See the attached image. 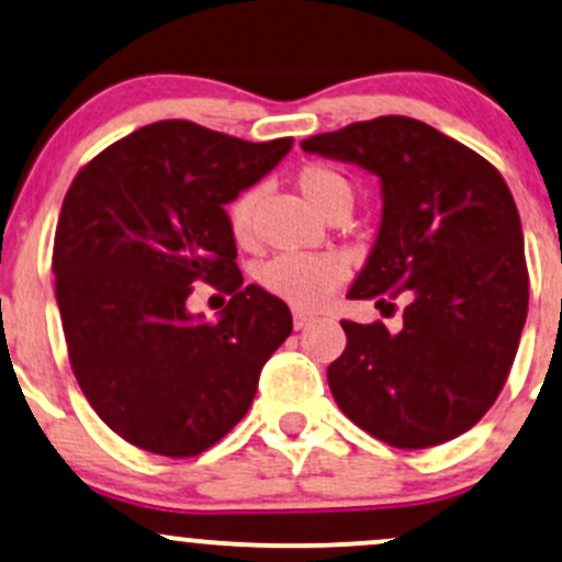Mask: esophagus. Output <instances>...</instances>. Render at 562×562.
<instances>
[{
	"label": "esophagus",
	"mask_w": 562,
	"mask_h": 562,
	"mask_svg": "<svg viewBox=\"0 0 562 562\" xmlns=\"http://www.w3.org/2000/svg\"><path fill=\"white\" fill-rule=\"evenodd\" d=\"M292 318H294V329H305V326L311 324L315 315L307 313V311H294Z\"/></svg>",
	"instance_id": "34e87169"
}]
</instances>
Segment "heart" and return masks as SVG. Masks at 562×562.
<instances>
[{
    "instance_id": "heart-1",
    "label": "heart",
    "mask_w": 562,
    "mask_h": 562,
    "mask_svg": "<svg viewBox=\"0 0 562 562\" xmlns=\"http://www.w3.org/2000/svg\"><path fill=\"white\" fill-rule=\"evenodd\" d=\"M297 186L318 212L329 214L337 204L352 201L348 178L329 164H305L297 172ZM260 191L244 188L225 206V223L231 238L238 247H247L255 231V210ZM350 276V265L337 251H318V255H279L262 262L257 270V281L270 297L286 302L297 311H315L337 292Z\"/></svg>"
}]
</instances>
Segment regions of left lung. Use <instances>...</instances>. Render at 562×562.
<instances>
[{
  "label": "left lung",
  "instance_id": "left-lung-1",
  "mask_svg": "<svg viewBox=\"0 0 562 562\" xmlns=\"http://www.w3.org/2000/svg\"><path fill=\"white\" fill-rule=\"evenodd\" d=\"M382 180V225L350 300L382 313L408 292L403 329L342 321L348 348L326 371L337 406L395 449L468 432L499 398L528 315L520 214L499 169L408 116L302 140Z\"/></svg>",
  "mask_w": 562,
  "mask_h": 562
}]
</instances>
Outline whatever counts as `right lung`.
Here are the masks:
<instances>
[{
  "label": "right lung",
  "instance_id": "obj_1",
  "mask_svg": "<svg viewBox=\"0 0 562 562\" xmlns=\"http://www.w3.org/2000/svg\"><path fill=\"white\" fill-rule=\"evenodd\" d=\"M289 148L167 119L109 145L68 188L53 247L68 361L137 449L186 459L225 438L292 334L286 302L244 286L225 223V204ZM196 280L232 297L220 322L187 313Z\"/></svg>",
  "mask_w": 562,
  "mask_h": 562
}]
</instances>
